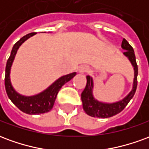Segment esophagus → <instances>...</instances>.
I'll return each instance as SVG.
<instances>
[{"instance_id":"esophagus-1","label":"esophagus","mask_w":149,"mask_h":149,"mask_svg":"<svg viewBox=\"0 0 149 149\" xmlns=\"http://www.w3.org/2000/svg\"><path fill=\"white\" fill-rule=\"evenodd\" d=\"M89 70V68H88V66L87 65H82L79 68V72H81V73H85V72H88Z\"/></svg>"}]
</instances>
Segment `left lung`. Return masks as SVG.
<instances>
[{
    "label": "left lung",
    "instance_id": "8db88e82",
    "mask_svg": "<svg viewBox=\"0 0 149 149\" xmlns=\"http://www.w3.org/2000/svg\"><path fill=\"white\" fill-rule=\"evenodd\" d=\"M122 49L125 50L124 52L125 54L131 61L132 65L134 67L135 77L133 82V88L130 92L125 99H123L119 102L113 104H104L100 102L98 100L94 99L93 96V79L89 76H87V84L85 88L81 93V100L83 103V109L84 112L88 115L91 116L93 117H101V118H108L112 116L118 114L122 110L125 109L128 102L134 96L136 87H137V75H138V67L136 61V56H135L134 50L127 40L125 38L122 40L121 44Z\"/></svg>",
    "mask_w": 149,
    "mask_h": 149
}]
</instances>
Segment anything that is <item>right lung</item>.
<instances>
[{
    "instance_id": "1",
    "label": "right lung",
    "mask_w": 149,
    "mask_h": 149,
    "mask_svg": "<svg viewBox=\"0 0 149 149\" xmlns=\"http://www.w3.org/2000/svg\"><path fill=\"white\" fill-rule=\"evenodd\" d=\"M34 34L35 33H31L25 35L13 45L10 56L8 57L7 61L5 77V90H6L8 98L21 111L24 113L30 114V115L40 114V113L49 112L53 107L57 93L61 89V88L65 83L70 81L72 78L74 77L76 75V72H72L70 74L63 76L61 78H59L57 81H56L51 86H49L45 91L33 97H24L18 94L13 89L10 82V78H9L10 68H11V65L13 64L18 48L21 46V44L24 42V40H26L28 38L33 36Z\"/></svg>"
}]
</instances>
